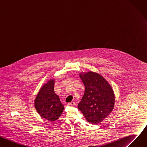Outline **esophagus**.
Listing matches in <instances>:
<instances>
[{"mask_svg":"<svg viewBox=\"0 0 147 147\" xmlns=\"http://www.w3.org/2000/svg\"><path fill=\"white\" fill-rule=\"evenodd\" d=\"M67 105H68V106L73 107V106L75 105V102H73V101H72V102H70V103H67Z\"/></svg>","mask_w":147,"mask_h":147,"instance_id":"1","label":"esophagus"}]
</instances>
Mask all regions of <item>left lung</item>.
<instances>
[{"label":"left lung","mask_w":147,"mask_h":147,"mask_svg":"<svg viewBox=\"0 0 147 147\" xmlns=\"http://www.w3.org/2000/svg\"><path fill=\"white\" fill-rule=\"evenodd\" d=\"M85 92L78 108L86 120L92 124L103 121L111 113L115 96L109 83L100 74L93 72L80 73Z\"/></svg>","instance_id":"left-lung-1"}]
</instances>
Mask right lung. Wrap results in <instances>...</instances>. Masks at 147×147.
Segmentation results:
<instances>
[{"label":"right lung","mask_w":147,"mask_h":147,"mask_svg":"<svg viewBox=\"0 0 147 147\" xmlns=\"http://www.w3.org/2000/svg\"><path fill=\"white\" fill-rule=\"evenodd\" d=\"M55 79L51 78L41 87L34 100L36 112L50 121L57 120L64 110V105L54 91Z\"/></svg>","instance_id":"add662e5"}]
</instances>
